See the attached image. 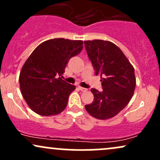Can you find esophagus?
I'll list each match as a JSON object with an SVG mask.
<instances>
[{
    "label": "esophagus",
    "instance_id": "obj_1",
    "mask_svg": "<svg viewBox=\"0 0 160 160\" xmlns=\"http://www.w3.org/2000/svg\"><path fill=\"white\" fill-rule=\"evenodd\" d=\"M79 89H80V90L82 92L87 91V89H86V88H83V87H81V86H79Z\"/></svg>",
    "mask_w": 160,
    "mask_h": 160
}]
</instances>
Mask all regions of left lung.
Instances as JSON below:
<instances>
[{
	"label": "left lung",
	"instance_id": "1",
	"mask_svg": "<svg viewBox=\"0 0 160 160\" xmlns=\"http://www.w3.org/2000/svg\"><path fill=\"white\" fill-rule=\"evenodd\" d=\"M95 75H101L103 90L92 89V103L85 105L86 111L99 120L118 114L127 105L136 85L135 70L122 50L111 41H84Z\"/></svg>",
	"mask_w": 160,
	"mask_h": 160
}]
</instances>
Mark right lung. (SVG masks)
Listing matches in <instances>:
<instances>
[{
    "instance_id": "add662e5",
    "label": "right lung",
    "mask_w": 160,
    "mask_h": 160,
    "mask_svg": "<svg viewBox=\"0 0 160 160\" xmlns=\"http://www.w3.org/2000/svg\"><path fill=\"white\" fill-rule=\"evenodd\" d=\"M82 40L64 38L43 42L33 51L19 74L22 95L41 116L57 115L65 109L75 86L62 79L70 58L81 52Z\"/></svg>"
}]
</instances>
